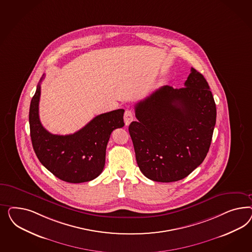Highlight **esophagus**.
I'll return each mask as SVG.
<instances>
[{"instance_id":"esophagus-1","label":"esophagus","mask_w":252,"mask_h":252,"mask_svg":"<svg viewBox=\"0 0 252 252\" xmlns=\"http://www.w3.org/2000/svg\"><path fill=\"white\" fill-rule=\"evenodd\" d=\"M133 119H134L133 112L131 110H126L124 115V121H125L126 126H129L130 123L133 121Z\"/></svg>"}]
</instances>
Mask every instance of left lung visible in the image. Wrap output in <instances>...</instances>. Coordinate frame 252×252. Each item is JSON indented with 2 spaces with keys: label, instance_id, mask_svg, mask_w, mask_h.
Masks as SVG:
<instances>
[{
  "label": "left lung",
  "instance_id": "left-lung-1",
  "mask_svg": "<svg viewBox=\"0 0 252 252\" xmlns=\"http://www.w3.org/2000/svg\"><path fill=\"white\" fill-rule=\"evenodd\" d=\"M129 134L142 174L156 182H175L192 173L209 152L216 106L206 79L196 69L174 89L163 86L135 106Z\"/></svg>",
  "mask_w": 252,
  "mask_h": 252
}]
</instances>
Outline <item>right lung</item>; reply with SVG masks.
<instances>
[{"label":"right lung","instance_id":"obj_1","mask_svg":"<svg viewBox=\"0 0 252 252\" xmlns=\"http://www.w3.org/2000/svg\"><path fill=\"white\" fill-rule=\"evenodd\" d=\"M40 78L31 99L30 127L34 152L41 164L68 183H83L99 176L105 164L107 143L116 128L125 126L124 109L97 115L71 135H54L42 126L38 116Z\"/></svg>","mask_w":252,"mask_h":252}]
</instances>
